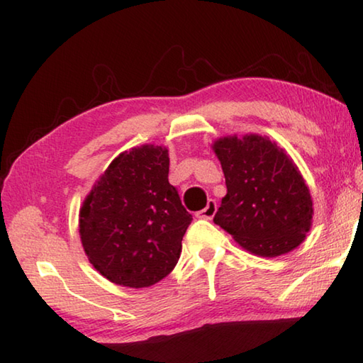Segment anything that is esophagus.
Segmentation results:
<instances>
[{"instance_id": "1", "label": "esophagus", "mask_w": 363, "mask_h": 363, "mask_svg": "<svg viewBox=\"0 0 363 363\" xmlns=\"http://www.w3.org/2000/svg\"><path fill=\"white\" fill-rule=\"evenodd\" d=\"M216 211H217L216 201L214 200H209L208 204H206V208L196 213V217H199V219H213L214 214H216Z\"/></svg>"}]
</instances>
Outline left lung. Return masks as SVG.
<instances>
[{"label":"left lung","mask_w":363,"mask_h":363,"mask_svg":"<svg viewBox=\"0 0 363 363\" xmlns=\"http://www.w3.org/2000/svg\"><path fill=\"white\" fill-rule=\"evenodd\" d=\"M227 195L214 223L259 257L294 250L313 225V199L300 169L268 136H222L213 143Z\"/></svg>","instance_id":"8db88e82"}]
</instances>
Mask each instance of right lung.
Instances as JSON below:
<instances>
[{"label":"right lung","mask_w":363,"mask_h":363,"mask_svg":"<svg viewBox=\"0 0 363 363\" xmlns=\"http://www.w3.org/2000/svg\"><path fill=\"white\" fill-rule=\"evenodd\" d=\"M168 171L164 146L131 147L109 163L79 211L85 255L117 286H154L179 260L192 214L168 182Z\"/></svg>","instance_id":"obj_1"}]
</instances>
